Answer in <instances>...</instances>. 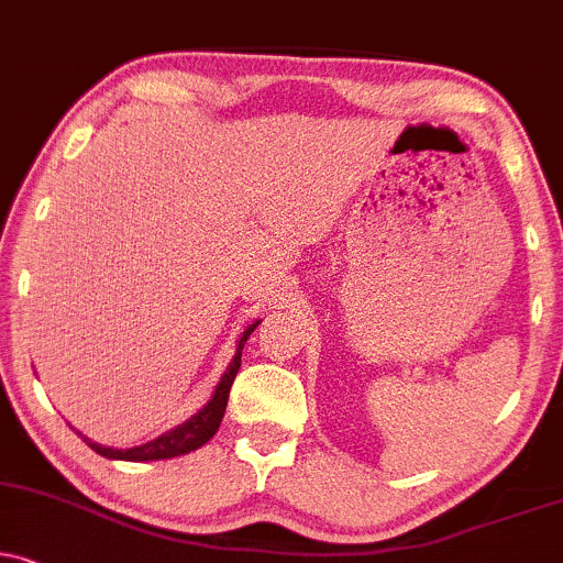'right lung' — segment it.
<instances>
[{
  "mask_svg": "<svg viewBox=\"0 0 563 563\" xmlns=\"http://www.w3.org/2000/svg\"><path fill=\"white\" fill-rule=\"evenodd\" d=\"M261 321L250 323L245 331H242L240 342H238V352H234L232 363L224 371V376H221L217 391H213V397L208 399V405L200 409V412L192 415L190 420H185L183 426L166 430V433L158 435V439L148 441V443H141V446H133V449H112V446H101V443H93L90 439L82 435V441L88 443L90 449L96 451V454L107 456V460H124V462H154V460H172V456H179V454H187V451H196L203 446L217 435V430L221 426V418H224L227 412V399H229V388H232V380L238 376L240 371V363H242V350H245V342L247 336L253 334L255 325Z\"/></svg>",
  "mask_w": 563,
  "mask_h": 563,
  "instance_id": "1",
  "label": "right lung"
}]
</instances>
